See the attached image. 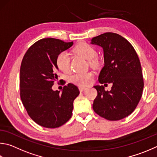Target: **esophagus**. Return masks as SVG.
Segmentation results:
<instances>
[{
  "mask_svg": "<svg viewBox=\"0 0 157 157\" xmlns=\"http://www.w3.org/2000/svg\"><path fill=\"white\" fill-rule=\"evenodd\" d=\"M79 90L80 92H82V91H84L86 90V87H84V86H79Z\"/></svg>",
  "mask_w": 157,
  "mask_h": 157,
  "instance_id": "34e87169",
  "label": "esophagus"
}]
</instances>
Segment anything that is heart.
<instances>
[{"instance_id": "obj_1", "label": "heart", "mask_w": 157, "mask_h": 157, "mask_svg": "<svg viewBox=\"0 0 157 157\" xmlns=\"http://www.w3.org/2000/svg\"><path fill=\"white\" fill-rule=\"evenodd\" d=\"M73 51L76 55L89 60L91 64L96 63L95 57L97 55V51L92 45L86 42H79L73 48ZM56 65L59 71L64 73L69 72L70 71V58L67 53L63 51L58 54L56 58ZM93 77L94 74L90 71L78 73L71 77V81L73 84L79 86H87L92 82Z\"/></svg>"}]
</instances>
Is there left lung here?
<instances>
[{"mask_svg":"<svg viewBox=\"0 0 157 157\" xmlns=\"http://www.w3.org/2000/svg\"><path fill=\"white\" fill-rule=\"evenodd\" d=\"M91 44L104 49V67L99 82L104 86L113 84L109 92L103 85L94 86L98 95L93 110L108 120H120L135 110L141 98L144 83L140 60L132 45L117 33L107 32L94 37Z\"/></svg>","mask_w":157,"mask_h":157,"instance_id":"obj_1","label":"left lung"}]
</instances>
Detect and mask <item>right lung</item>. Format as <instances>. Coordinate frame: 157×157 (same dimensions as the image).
Masks as SVG:
<instances>
[{
    "mask_svg": "<svg viewBox=\"0 0 157 157\" xmlns=\"http://www.w3.org/2000/svg\"><path fill=\"white\" fill-rule=\"evenodd\" d=\"M73 44L56 38L41 39L31 45L22 58L21 101L31 119L44 128H58L69 121L73 101L79 94L78 86L71 83L64 86L62 93L51 88L59 77L57 56Z\"/></svg>",
    "mask_w": 157,
    "mask_h": 157,
    "instance_id": "obj_1",
    "label": "right lung"
}]
</instances>
